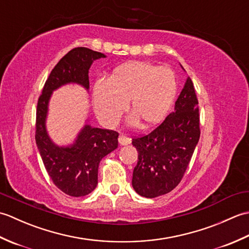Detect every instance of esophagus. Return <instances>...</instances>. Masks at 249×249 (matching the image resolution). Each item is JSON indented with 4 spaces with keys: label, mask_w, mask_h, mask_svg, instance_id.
<instances>
[{
    "label": "esophagus",
    "mask_w": 249,
    "mask_h": 249,
    "mask_svg": "<svg viewBox=\"0 0 249 249\" xmlns=\"http://www.w3.org/2000/svg\"><path fill=\"white\" fill-rule=\"evenodd\" d=\"M130 142H131V139L129 138V137H126L125 135L119 136V143L121 145H128V144H130Z\"/></svg>",
    "instance_id": "esophagus-1"
}]
</instances>
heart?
Instances as JSON below:
<instances>
[{
	"mask_svg": "<svg viewBox=\"0 0 249 249\" xmlns=\"http://www.w3.org/2000/svg\"><path fill=\"white\" fill-rule=\"evenodd\" d=\"M176 75L167 66L147 62H128L116 67L109 79H99L93 88L95 113L103 124L113 126L127 107L133 110L130 125L142 122L146 127L166 118L176 98Z\"/></svg>",
	"mask_w": 249,
	"mask_h": 249,
	"instance_id": "heart-1",
	"label": "heart"
}]
</instances>
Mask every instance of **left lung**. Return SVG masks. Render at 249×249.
<instances>
[{
    "label": "left lung",
    "instance_id": "obj_1",
    "mask_svg": "<svg viewBox=\"0 0 249 249\" xmlns=\"http://www.w3.org/2000/svg\"><path fill=\"white\" fill-rule=\"evenodd\" d=\"M199 138L198 99L192 79L187 77L173 112L152 133L131 142L138 151L131 181L135 192L142 197L155 198L176 188Z\"/></svg>",
    "mask_w": 249,
    "mask_h": 249
}]
</instances>
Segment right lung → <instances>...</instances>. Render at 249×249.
<instances>
[{
    "label": "right lung",
    "instance_id": "1",
    "mask_svg": "<svg viewBox=\"0 0 249 249\" xmlns=\"http://www.w3.org/2000/svg\"><path fill=\"white\" fill-rule=\"evenodd\" d=\"M106 55L86 47L71 50L60 60L47 79L37 103L35 140L47 172L57 188L71 197H82L97 186L100 160L119 145V134L86 124L72 143L59 145L47 130L49 102L55 89L66 84H78L89 92V70L94 61Z\"/></svg>",
    "mask_w": 249,
    "mask_h": 249
}]
</instances>
